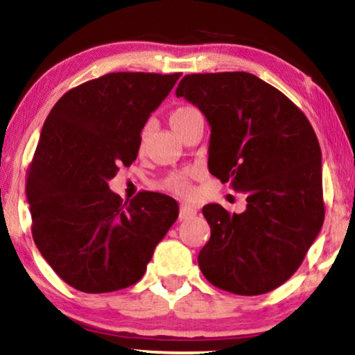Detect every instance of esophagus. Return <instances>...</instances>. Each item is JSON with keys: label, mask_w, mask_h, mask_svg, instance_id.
I'll return each mask as SVG.
<instances>
[{"label": "esophagus", "mask_w": 355, "mask_h": 355, "mask_svg": "<svg viewBox=\"0 0 355 355\" xmlns=\"http://www.w3.org/2000/svg\"><path fill=\"white\" fill-rule=\"evenodd\" d=\"M193 216H196V207L190 205H180V219H190Z\"/></svg>", "instance_id": "1"}]
</instances>
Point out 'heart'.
Instances as JSON below:
<instances>
[{"label": "heart", "instance_id": "b5f03b06", "mask_svg": "<svg viewBox=\"0 0 355 355\" xmlns=\"http://www.w3.org/2000/svg\"><path fill=\"white\" fill-rule=\"evenodd\" d=\"M195 112H196L195 108H191V107L175 108V110L170 113V118H168L170 126H172V128H177L182 121H185L187 118ZM146 136H148V130H143V133H141V141H144ZM191 175H193V172H190V170L172 173L167 180L164 182V188L165 190L175 193V195H178V196H188L191 193V187H190Z\"/></svg>", "mask_w": 355, "mask_h": 355}]
</instances>
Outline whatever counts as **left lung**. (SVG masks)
Returning <instances> with one entry per match:
<instances>
[{
    "mask_svg": "<svg viewBox=\"0 0 355 355\" xmlns=\"http://www.w3.org/2000/svg\"><path fill=\"white\" fill-rule=\"evenodd\" d=\"M175 94L209 123V172L247 195L242 214L202 207L211 239L201 272L232 294H266L299 269L323 225L315 131L284 94L243 71L188 74Z\"/></svg>",
    "mask_w": 355,
    "mask_h": 355,
    "instance_id": "obj_1",
    "label": "left lung"
}]
</instances>
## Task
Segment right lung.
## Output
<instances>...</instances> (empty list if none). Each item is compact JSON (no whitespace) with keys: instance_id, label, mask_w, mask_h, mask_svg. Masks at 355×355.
<instances>
[{"instance_id":"add662e5","label":"right lung","mask_w":355,"mask_h":355,"mask_svg":"<svg viewBox=\"0 0 355 355\" xmlns=\"http://www.w3.org/2000/svg\"><path fill=\"white\" fill-rule=\"evenodd\" d=\"M180 76L105 74L66 92L46 116L27 172L32 237L74 289L136 284L177 220L173 198L143 191L123 205L108 180L138 157L146 121Z\"/></svg>"}]
</instances>
